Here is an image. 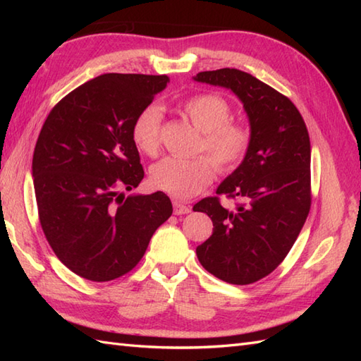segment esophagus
<instances>
[{
	"instance_id": "esophagus-1",
	"label": "esophagus",
	"mask_w": 361,
	"mask_h": 361,
	"mask_svg": "<svg viewBox=\"0 0 361 361\" xmlns=\"http://www.w3.org/2000/svg\"><path fill=\"white\" fill-rule=\"evenodd\" d=\"M190 206L181 203V202H173V214L176 216H183V214H189Z\"/></svg>"
}]
</instances>
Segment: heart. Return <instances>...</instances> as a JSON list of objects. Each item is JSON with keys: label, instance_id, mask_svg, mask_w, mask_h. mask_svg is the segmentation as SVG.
Here are the masks:
<instances>
[{"label": "heart", "instance_id": "heart-1", "mask_svg": "<svg viewBox=\"0 0 361 361\" xmlns=\"http://www.w3.org/2000/svg\"><path fill=\"white\" fill-rule=\"evenodd\" d=\"M189 121L202 132L198 150L209 157L192 159L164 158L150 167V185L178 200H188L208 188L216 166L220 172H233L242 164L250 149V130L231 122V106L219 94H197L183 104ZM159 106L150 104L136 114L132 126V140L137 150L145 155H157L161 144ZM216 164L214 165L213 163Z\"/></svg>", "mask_w": 361, "mask_h": 361}]
</instances>
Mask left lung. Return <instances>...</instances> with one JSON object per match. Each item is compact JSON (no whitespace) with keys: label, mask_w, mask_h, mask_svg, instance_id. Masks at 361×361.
I'll list each match as a JSON object with an SVG mask.
<instances>
[{"label":"left lung","mask_w":361,"mask_h":361,"mask_svg":"<svg viewBox=\"0 0 361 361\" xmlns=\"http://www.w3.org/2000/svg\"><path fill=\"white\" fill-rule=\"evenodd\" d=\"M195 82L226 88L243 104L250 149L217 194L242 198L234 211L206 197L194 211L208 214L212 235L197 247L204 270L235 286L270 274L293 247L310 211V140L288 97L235 68L198 73Z\"/></svg>","instance_id":"1"}]
</instances>
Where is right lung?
<instances>
[{
  "label": "right lung",
  "instance_id": "right-lung-1",
  "mask_svg": "<svg viewBox=\"0 0 361 361\" xmlns=\"http://www.w3.org/2000/svg\"><path fill=\"white\" fill-rule=\"evenodd\" d=\"M167 75L102 74L65 96L38 136L32 176L43 233L60 262L94 282L136 267L172 216L164 192L124 190L144 178L132 126Z\"/></svg>",
  "mask_w": 361,
  "mask_h": 361
}]
</instances>
